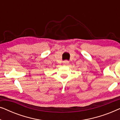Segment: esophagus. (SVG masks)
Here are the masks:
<instances>
[{
    "label": "esophagus",
    "instance_id": "esophagus-1",
    "mask_svg": "<svg viewBox=\"0 0 120 120\" xmlns=\"http://www.w3.org/2000/svg\"><path fill=\"white\" fill-rule=\"evenodd\" d=\"M63 63L65 65H68L69 63V62L68 60H65V61L63 62Z\"/></svg>",
    "mask_w": 120,
    "mask_h": 120
}]
</instances>
